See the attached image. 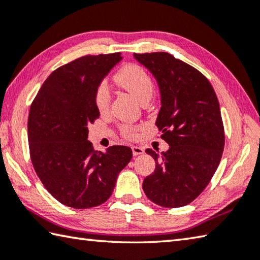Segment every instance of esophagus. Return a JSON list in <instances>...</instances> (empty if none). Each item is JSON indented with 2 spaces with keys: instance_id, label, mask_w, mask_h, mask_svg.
Returning a JSON list of instances; mask_svg holds the SVG:
<instances>
[{
  "instance_id": "1",
  "label": "esophagus",
  "mask_w": 260,
  "mask_h": 260,
  "mask_svg": "<svg viewBox=\"0 0 260 260\" xmlns=\"http://www.w3.org/2000/svg\"><path fill=\"white\" fill-rule=\"evenodd\" d=\"M132 150H133V154H134V155L143 154V152H144L143 148H141V146H138V145H133V146H132Z\"/></svg>"
}]
</instances>
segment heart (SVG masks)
<instances>
[{"instance_id":"obj_1","label":"heart","mask_w":260,"mask_h":260,"mask_svg":"<svg viewBox=\"0 0 260 260\" xmlns=\"http://www.w3.org/2000/svg\"><path fill=\"white\" fill-rule=\"evenodd\" d=\"M115 81L121 88L132 94L140 102H143L152 95V79L149 76V74L138 64H127L122 67L116 74ZM95 103L98 109L101 112H106L109 109L110 92L105 84L100 85L96 89ZM122 131L127 138H134L136 135V128L132 126H125Z\"/></svg>"}]
</instances>
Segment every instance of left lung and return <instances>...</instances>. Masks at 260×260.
I'll return each mask as SVG.
<instances>
[{"instance_id": "1", "label": "left lung", "mask_w": 260, "mask_h": 260, "mask_svg": "<svg viewBox=\"0 0 260 260\" xmlns=\"http://www.w3.org/2000/svg\"><path fill=\"white\" fill-rule=\"evenodd\" d=\"M134 58L152 74L160 92L155 125L167 151L146 149L155 169L143 181L149 199L166 208L192 202L208 185L223 154L225 136L219 102L204 75L166 52Z\"/></svg>"}]
</instances>
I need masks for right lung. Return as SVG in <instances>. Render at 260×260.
I'll list each match as a JSON object with an SVG mask.
<instances>
[{"label": "right lung", "mask_w": 260, "mask_h": 260, "mask_svg": "<svg viewBox=\"0 0 260 260\" xmlns=\"http://www.w3.org/2000/svg\"><path fill=\"white\" fill-rule=\"evenodd\" d=\"M120 53L86 55L54 70L42 85L28 117V143L37 176L56 200L75 209L102 205L131 161L132 149L94 151L88 124L100 116L95 93Z\"/></svg>", "instance_id": "obj_1"}]
</instances>
